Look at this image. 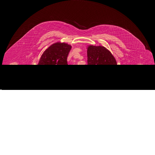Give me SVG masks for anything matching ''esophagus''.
<instances>
[{
    "mask_svg": "<svg viewBox=\"0 0 155 155\" xmlns=\"http://www.w3.org/2000/svg\"><path fill=\"white\" fill-rule=\"evenodd\" d=\"M74 81L76 82L77 81V78H75V79H74Z\"/></svg>",
    "mask_w": 155,
    "mask_h": 155,
    "instance_id": "esophagus-1",
    "label": "esophagus"
}]
</instances>
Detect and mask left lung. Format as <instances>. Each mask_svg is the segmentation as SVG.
Wrapping results in <instances>:
<instances>
[{
	"instance_id": "8db88e82",
	"label": "left lung",
	"mask_w": 155,
	"mask_h": 155,
	"mask_svg": "<svg viewBox=\"0 0 155 155\" xmlns=\"http://www.w3.org/2000/svg\"><path fill=\"white\" fill-rule=\"evenodd\" d=\"M86 66L89 82L84 91V99L88 104H96L105 100L112 89L117 63L104 47L89 45L87 47Z\"/></svg>"
}]
</instances>
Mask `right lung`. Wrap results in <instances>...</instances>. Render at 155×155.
<instances>
[{
  "label": "right lung",
  "mask_w": 155,
  "mask_h": 155,
  "mask_svg": "<svg viewBox=\"0 0 155 155\" xmlns=\"http://www.w3.org/2000/svg\"><path fill=\"white\" fill-rule=\"evenodd\" d=\"M71 47L63 42L53 43L43 52L37 65V90L50 107H56L61 102L70 84L65 67Z\"/></svg>",
  "instance_id": "obj_1"
}]
</instances>
